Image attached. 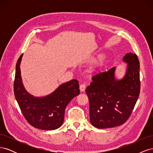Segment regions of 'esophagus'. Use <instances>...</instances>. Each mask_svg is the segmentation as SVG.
Masks as SVG:
<instances>
[{"instance_id": "esophagus-1", "label": "esophagus", "mask_w": 153, "mask_h": 153, "mask_svg": "<svg viewBox=\"0 0 153 153\" xmlns=\"http://www.w3.org/2000/svg\"><path fill=\"white\" fill-rule=\"evenodd\" d=\"M80 90L81 92H84L85 90V84H81L80 85Z\"/></svg>"}]
</instances>
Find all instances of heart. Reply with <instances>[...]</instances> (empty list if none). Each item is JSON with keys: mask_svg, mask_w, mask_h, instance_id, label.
Instances as JSON below:
<instances>
[{"mask_svg": "<svg viewBox=\"0 0 153 153\" xmlns=\"http://www.w3.org/2000/svg\"><path fill=\"white\" fill-rule=\"evenodd\" d=\"M102 54H97L95 56L92 57L91 59V62L92 63V64H96L97 62H98L101 59V57H102Z\"/></svg>", "mask_w": 153, "mask_h": 153, "instance_id": "heart-1", "label": "heart"}]
</instances>
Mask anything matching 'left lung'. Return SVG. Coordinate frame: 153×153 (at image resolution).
Here are the masks:
<instances>
[{"mask_svg":"<svg viewBox=\"0 0 153 153\" xmlns=\"http://www.w3.org/2000/svg\"><path fill=\"white\" fill-rule=\"evenodd\" d=\"M123 61L128 64L121 78L115 75L116 67H114L92 76V82L85 89L89 100L90 121L97 128L124 124L139 96L140 62L137 55L126 53Z\"/></svg>","mask_w":153,"mask_h":153,"instance_id":"obj_1","label":"left lung"}]
</instances>
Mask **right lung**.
Listing matches in <instances>:
<instances>
[{
    "label": "right lung",
    "mask_w": 153,
    "mask_h": 153,
    "mask_svg": "<svg viewBox=\"0 0 153 153\" xmlns=\"http://www.w3.org/2000/svg\"><path fill=\"white\" fill-rule=\"evenodd\" d=\"M23 54L16 65L14 92L23 115L34 128L54 130L64 122V112L68 104L80 94L78 81L73 79L60 85L45 96L36 97L27 91L22 82L20 64Z\"/></svg>",
    "instance_id": "add662e5"
}]
</instances>
